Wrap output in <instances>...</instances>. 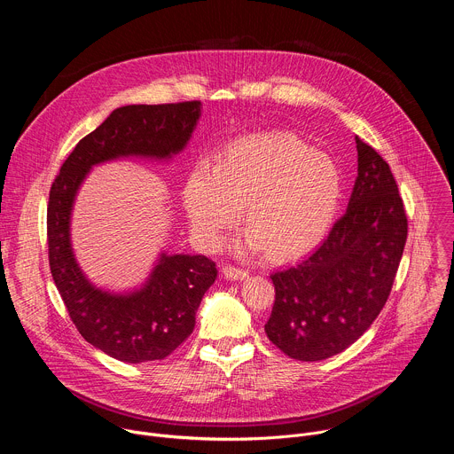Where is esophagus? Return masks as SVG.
Here are the masks:
<instances>
[{
    "mask_svg": "<svg viewBox=\"0 0 454 454\" xmlns=\"http://www.w3.org/2000/svg\"><path fill=\"white\" fill-rule=\"evenodd\" d=\"M223 273L230 280H244L247 277L246 270H240V268H235V266H224Z\"/></svg>",
    "mask_w": 454,
    "mask_h": 454,
    "instance_id": "1",
    "label": "esophagus"
}]
</instances>
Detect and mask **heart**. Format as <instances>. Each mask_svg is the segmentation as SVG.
I'll return each mask as SVG.
<instances>
[{
	"label": "heart",
	"instance_id": "b5f03b06",
	"mask_svg": "<svg viewBox=\"0 0 454 454\" xmlns=\"http://www.w3.org/2000/svg\"><path fill=\"white\" fill-rule=\"evenodd\" d=\"M340 198L341 176L331 158L286 133L231 142L217 165L196 163L184 183L192 231L203 247L221 244L244 205V246L264 247L275 261L301 254L325 235Z\"/></svg>",
	"mask_w": 454,
	"mask_h": 454
}]
</instances>
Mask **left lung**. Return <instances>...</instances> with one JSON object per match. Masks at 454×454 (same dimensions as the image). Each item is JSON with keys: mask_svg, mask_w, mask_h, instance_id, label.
I'll return each mask as SVG.
<instances>
[{"mask_svg": "<svg viewBox=\"0 0 454 454\" xmlns=\"http://www.w3.org/2000/svg\"><path fill=\"white\" fill-rule=\"evenodd\" d=\"M356 144L348 210L305 261L271 275L275 303L264 329L298 361L333 357L370 329L406 246L408 217L390 165L357 137Z\"/></svg>", "mask_w": 454, "mask_h": 454, "instance_id": "left-lung-1", "label": "left lung"}]
</instances>
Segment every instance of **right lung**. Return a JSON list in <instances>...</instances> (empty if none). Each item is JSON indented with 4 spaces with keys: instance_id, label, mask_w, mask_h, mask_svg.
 <instances>
[{
    "instance_id": "add662e5",
    "label": "right lung",
    "mask_w": 454,
    "mask_h": 454,
    "mask_svg": "<svg viewBox=\"0 0 454 454\" xmlns=\"http://www.w3.org/2000/svg\"><path fill=\"white\" fill-rule=\"evenodd\" d=\"M200 114V100L118 107L75 145L50 188L46 237L53 282L81 336L123 363L165 359L192 334L196 310L215 282L217 268L205 254H161L145 287L133 294L116 296L93 287L70 244L75 193L97 163L179 153Z\"/></svg>"
}]
</instances>
